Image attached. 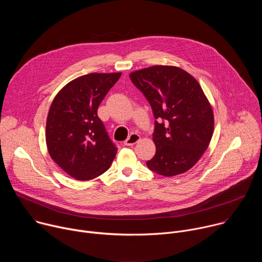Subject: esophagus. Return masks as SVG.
I'll return each instance as SVG.
<instances>
[{"instance_id": "esophagus-1", "label": "esophagus", "mask_w": 262, "mask_h": 262, "mask_svg": "<svg viewBox=\"0 0 262 262\" xmlns=\"http://www.w3.org/2000/svg\"><path fill=\"white\" fill-rule=\"evenodd\" d=\"M141 140V137L137 134H132L125 141H124V145L125 146H133L135 144H137L139 141Z\"/></svg>"}]
</instances>
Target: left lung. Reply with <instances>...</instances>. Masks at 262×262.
<instances>
[{"mask_svg":"<svg viewBox=\"0 0 262 262\" xmlns=\"http://www.w3.org/2000/svg\"><path fill=\"white\" fill-rule=\"evenodd\" d=\"M134 85L150 103L156 119V156L147 167L163 176L189 171L207 149L214 127L213 112L198 81L171 65L130 72Z\"/></svg>","mask_w":262,"mask_h":262,"instance_id":"left-lung-1","label":"left lung"}]
</instances>
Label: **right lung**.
<instances>
[{"label":"right lung","instance_id":"1","mask_svg":"<svg viewBox=\"0 0 262 262\" xmlns=\"http://www.w3.org/2000/svg\"><path fill=\"white\" fill-rule=\"evenodd\" d=\"M121 72H92L66 84L47 118L46 141L52 160L69 176L90 180L112 165L117 148L108 139L97 108Z\"/></svg>","mask_w":262,"mask_h":262}]
</instances>
